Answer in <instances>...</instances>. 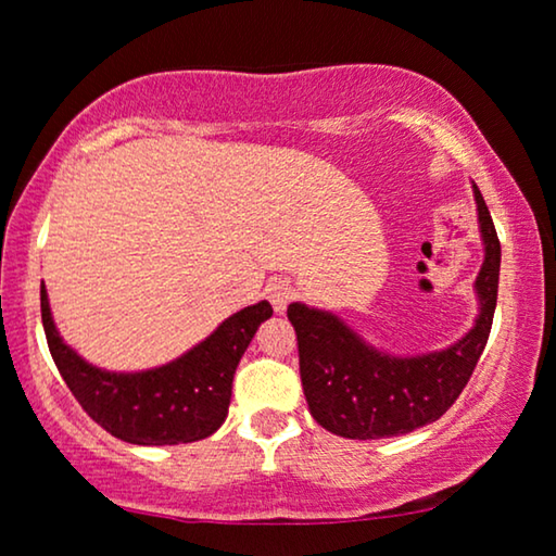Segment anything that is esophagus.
Masks as SVG:
<instances>
[{"label": "esophagus", "instance_id": "34e87169", "mask_svg": "<svg viewBox=\"0 0 556 556\" xmlns=\"http://www.w3.org/2000/svg\"><path fill=\"white\" fill-rule=\"evenodd\" d=\"M265 293H268V299L273 303V308H276V314H283V311L288 308V303L293 301L295 288L291 286V280L273 278V280H268V286H265Z\"/></svg>", "mask_w": 556, "mask_h": 556}]
</instances>
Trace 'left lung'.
I'll list each match as a JSON object with an SVG mask.
<instances>
[{"mask_svg":"<svg viewBox=\"0 0 556 556\" xmlns=\"http://www.w3.org/2000/svg\"><path fill=\"white\" fill-rule=\"evenodd\" d=\"M473 197L483 242V265L473 283L478 314L455 344L397 356L371 346L331 311L301 301L288 306L299 337L303 394L314 420L333 435L352 440L405 435L443 417L468 384L489 341L501 270L496 227L476 185Z\"/></svg>","mask_w":556,"mask_h":556,"instance_id":"left-lung-1","label":"left lung"}]
</instances>
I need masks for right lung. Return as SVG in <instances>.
<instances>
[{
    "label": "right lung",
    "mask_w": 556,
    "mask_h": 556,
    "mask_svg": "<svg viewBox=\"0 0 556 556\" xmlns=\"http://www.w3.org/2000/svg\"><path fill=\"white\" fill-rule=\"evenodd\" d=\"M40 306L50 354L75 400L103 430L134 445H179L210 438L227 417L242 354L257 326L273 316L270 303L257 301L162 367L109 371L65 344L52 321L45 283Z\"/></svg>",
    "instance_id": "add662e5"
}]
</instances>
